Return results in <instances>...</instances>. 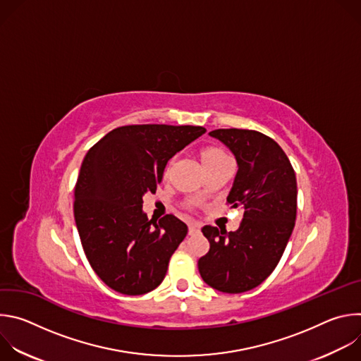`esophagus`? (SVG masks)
Instances as JSON below:
<instances>
[{
    "label": "esophagus",
    "mask_w": 361,
    "mask_h": 361,
    "mask_svg": "<svg viewBox=\"0 0 361 361\" xmlns=\"http://www.w3.org/2000/svg\"><path fill=\"white\" fill-rule=\"evenodd\" d=\"M200 233V226L197 224H190L188 226V234L190 235H194V234H198Z\"/></svg>",
    "instance_id": "obj_1"
}]
</instances>
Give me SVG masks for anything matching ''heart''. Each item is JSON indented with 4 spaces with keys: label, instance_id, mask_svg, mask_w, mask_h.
<instances>
[{
    "label": "heart",
    "instance_id": "heart-1",
    "mask_svg": "<svg viewBox=\"0 0 361 361\" xmlns=\"http://www.w3.org/2000/svg\"><path fill=\"white\" fill-rule=\"evenodd\" d=\"M200 159H201V163L204 166V169L207 170V173H212L214 169L220 167V166H224L227 163H231L230 157L227 156V154L219 148V147H213V145H209V147H204L201 151H200ZM176 163V159H171L166 169H164V177H169L171 170H173V166ZM185 207L190 209V205L185 204Z\"/></svg>",
    "mask_w": 361,
    "mask_h": 361
}]
</instances>
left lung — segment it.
<instances>
[{"instance_id":"left-lung-1","label":"left lung","mask_w":361,"mask_h":361,"mask_svg":"<svg viewBox=\"0 0 361 361\" xmlns=\"http://www.w3.org/2000/svg\"><path fill=\"white\" fill-rule=\"evenodd\" d=\"M210 135L235 156L238 171L227 204L244 214L235 231L201 228L210 250L198 271L210 287L237 294L260 286L281 259L295 224V173L283 148L263 133L219 128Z\"/></svg>"}]
</instances>
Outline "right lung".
Here are the masks:
<instances>
[{
	"instance_id": "right-lung-1",
	"label": "right lung",
	"mask_w": 361,
	"mask_h": 361,
	"mask_svg": "<svg viewBox=\"0 0 361 361\" xmlns=\"http://www.w3.org/2000/svg\"><path fill=\"white\" fill-rule=\"evenodd\" d=\"M204 133L198 126H124L85 154L74 217L90 266L110 288L140 295L164 280L188 228L173 214L148 220L142 195L156 192L167 161Z\"/></svg>"
}]
</instances>
